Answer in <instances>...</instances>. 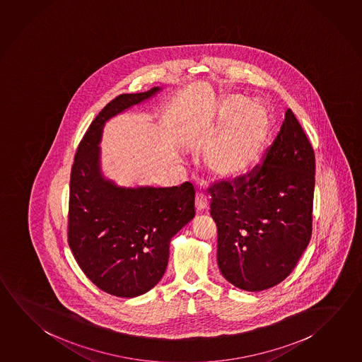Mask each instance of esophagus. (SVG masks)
Masks as SVG:
<instances>
[{
	"instance_id": "34e87169",
	"label": "esophagus",
	"mask_w": 362,
	"mask_h": 362,
	"mask_svg": "<svg viewBox=\"0 0 362 362\" xmlns=\"http://www.w3.org/2000/svg\"><path fill=\"white\" fill-rule=\"evenodd\" d=\"M207 196L204 193H198L196 197V211L198 214L203 212L204 209H207Z\"/></svg>"
}]
</instances>
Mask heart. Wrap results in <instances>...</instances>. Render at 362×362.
<instances>
[{
    "instance_id": "obj_1",
    "label": "heart",
    "mask_w": 362,
    "mask_h": 362,
    "mask_svg": "<svg viewBox=\"0 0 362 362\" xmlns=\"http://www.w3.org/2000/svg\"><path fill=\"white\" fill-rule=\"evenodd\" d=\"M218 132L207 151L206 164L217 178L240 182L250 177L264 156L272 131V122L263 103L243 95H228L221 100Z\"/></svg>"
}]
</instances>
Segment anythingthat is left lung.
Wrapping results in <instances>:
<instances>
[{"label":"left lung","instance_id":"obj_1","mask_svg":"<svg viewBox=\"0 0 362 362\" xmlns=\"http://www.w3.org/2000/svg\"><path fill=\"white\" fill-rule=\"evenodd\" d=\"M315 155L291 109L263 165L209 187L217 264L231 285L263 291L292 272L311 238Z\"/></svg>","mask_w":362,"mask_h":362}]
</instances>
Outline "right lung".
<instances>
[{
  "label": "right lung",
  "instance_id": "1",
  "mask_svg": "<svg viewBox=\"0 0 362 362\" xmlns=\"http://www.w3.org/2000/svg\"><path fill=\"white\" fill-rule=\"evenodd\" d=\"M161 88L122 94L96 115L71 169L69 245L86 277L118 298H136L159 284L173 236L194 217V187H119L103 175L105 123L156 95Z\"/></svg>",
  "mask_w": 362,
  "mask_h": 362
}]
</instances>
